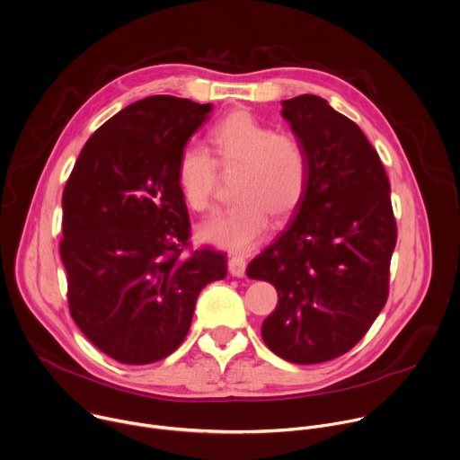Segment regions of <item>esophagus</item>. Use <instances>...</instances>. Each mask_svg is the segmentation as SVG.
<instances>
[{
    "label": "esophagus",
    "mask_w": 460,
    "mask_h": 460,
    "mask_svg": "<svg viewBox=\"0 0 460 460\" xmlns=\"http://www.w3.org/2000/svg\"><path fill=\"white\" fill-rule=\"evenodd\" d=\"M245 267H247L245 258H242V256H231L229 258V272L234 278H243L245 276Z\"/></svg>",
    "instance_id": "esophagus-1"
}]
</instances>
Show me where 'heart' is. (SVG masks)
I'll use <instances>...</instances> for the list:
<instances>
[{
    "instance_id": "heart-1",
    "label": "heart",
    "mask_w": 460,
    "mask_h": 460,
    "mask_svg": "<svg viewBox=\"0 0 460 460\" xmlns=\"http://www.w3.org/2000/svg\"><path fill=\"white\" fill-rule=\"evenodd\" d=\"M215 158L204 148L186 146L177 159V186L195 211L211 208L218 166L240 168L234 181L238 199L200 227V236L218 247L247 252L265 236L270 217L288 218L308 190V157L299 139L274 132L251 111L236 109L209 130Z\"/></svg>"
}]
</instances>
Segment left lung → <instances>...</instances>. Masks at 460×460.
<instances>
[{"mask_svg": "<svg viewBox=\"0 0 460 460\" xmlns=\"http://www.w3.org/2000/svg\"><path fill=\"white\" fill-rule=\"evenodd\" d=\"M281 105L308 157V190L247 276L278 290L261 326L267 348L292 364H321L348 353L387 303L398 238L391 184L362 128L324 98Z\"/></svg>", "mask_w": 460, "mask_h": 460, "instance_id": "1", "label": "left lung"}]
</instances>
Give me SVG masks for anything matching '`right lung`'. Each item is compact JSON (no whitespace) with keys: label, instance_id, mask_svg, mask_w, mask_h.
Listing matches in <instances>:
<instances>
[{"label":"right lung","instance_id":"add662e5","mask_svg":"<svg viewBox=\"0 0 460 460\" xmlns=\"http://www.w3.org/2000/svg\"><path fill=\"white\" fill-rule=\"evenodd\" d=\"M211 109L168 94L127 105L87 139L66 182L60 258L69 314L121 364L172 355L200 290L227 274L218 251L184 254L190 217L175 173Z\"/></svg>","mask_w":460,"mask_h":460}]
</instances>
